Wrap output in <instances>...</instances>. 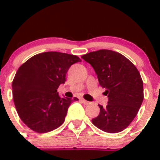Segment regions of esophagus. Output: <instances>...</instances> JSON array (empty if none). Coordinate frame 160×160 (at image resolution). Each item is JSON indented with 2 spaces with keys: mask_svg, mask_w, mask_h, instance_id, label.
Here are the masks:
<instances>
[{
  "mask_svg": "<svg viewBox=\"0 0 160 160\" xmlns=\"http://www.w3.org/2000/svg\"><path fill=\"white\" fill-rule=\"evenodd\" d=\"M81 101L83 103V104H86V105H88V104H90V102H89V101H86V100H84V99H81Z\"/></svg>",
  "mask_w": 160,
  "mask_h": 160,
  "instance_id": "esophagus-1",
  "label": "esophagus"
}]
</instances>
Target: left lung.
Masks as SVG:
<instances>
[{
  "mask_svg": "<svg viewBox=\"0 0 160 160\" xmlns=\"http://www.w3.org/2000/svg\"><path fill=\"white\" fill-rule=\"evenodd\" d=\"M82 59L91 65L100 85L106 88L108 105H99L100 113L92 123L108 133H118L133 121L143 101V82L139 72L125 56L101 49L85 54Z\"/></svg>",
  "mask_w": 160,
  "mask_h": 160,
  "instance_id": "8db88e82",
  "label": "left lung"
}]
</instances>
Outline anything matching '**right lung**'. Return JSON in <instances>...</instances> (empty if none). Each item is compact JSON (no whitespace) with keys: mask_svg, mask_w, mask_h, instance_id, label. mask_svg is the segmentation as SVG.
<instances>
[{"mask_svg":"<svg viewBox=\"0 0 160 160\" xmlns=\"http://www.w3.org/2000/svg\"><path fill=\"white\" fill-rule=\"evenodd\" d=\"M77 56L46 52L32 56L18 70L12 82L13 100L22 122L35 132L46 133L65 121L69 106L78 98H60L57 89L66 82Z\"/></svg>","mask_w":160,"mask_h":160,"instance_id":"1","label":"right lung"}]
</instances>
